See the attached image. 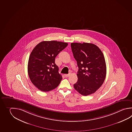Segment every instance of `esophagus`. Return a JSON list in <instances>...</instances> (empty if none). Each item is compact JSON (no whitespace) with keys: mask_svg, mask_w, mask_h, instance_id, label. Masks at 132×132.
I'll return each mask as SVG.
<instances>
[{"mask_svg":"<svg viewBox=\"0 0 132 132\" xmlns=\"http://www.w3.org/2000/svg\"><path fill=\"white\" fill-rule=\"evenodd\" d=\"M69 75H70V74H64V76L65 77H66V78H67V77L69 76Z\"/></svg>","mask_w":132,"mask_h":132,"instance_id":"obj_1","label":"esophagus"}]
</instances>
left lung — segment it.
<instances>
[{
    "instance_id": "left-lung-1",
    "label": "left lung",
    "mask_w": 132,
    "mask_h": 132,
    "mask_svg": "<svg viewBox=\"0 0 132 132\" xmlns=\"http://www.w3.org/2000/svg\"><path fill=\"white\" fill-rule=\"evenodd\" d=\"M71 47L78 67V80L74 87L84 96L94 94L102 86L106 75L103 54L92 43H72Z\"/></svg>"
}]
</instances>
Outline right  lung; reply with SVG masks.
<instances>
[{"label":"right lung","mask_w":132,"mask_h":132,"mask_svg":"<svg viewBox=\"0 0 132 132\" xmlns=\"http://www.w3.org/2000/svg\"><path fill=\"white\" fill-rule=\"evenodd\" d=\"M68 44L57 41H45L38 44L30 54L28 72L33 84L41 91L56 88L62 80L55 58Z\"/></svg>","instance_id":"obj_1"}]
</instances>
